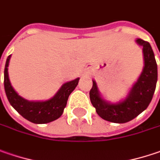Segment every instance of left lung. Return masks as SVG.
<instances>
[{
	"mask_svg": "<svg viewBox=\"0 0 160 160\" xmlns=\"http://www.w3.org/2000/svg\"><path fill=\"white\" fill-rule=\"evenodd\" d=\"M136 42L143 48L144 68L123 102L119 103L105 102L101 98L96 83L92 81V86L89 92L91 102L97 114L108 122L115 123L128 122L146 110L152 100L158 80V66L155 56L148 41L138 38Z\"/></svg>",
	"mask_w": 160,
	"mask_h": 160,
	"instance_id": "obj_1",
	"label": "left lung"
}]
</instances>
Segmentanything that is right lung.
Here are the masks:
<instances>
[{
	"label": "right lung",
	"instance_id": "add662e5",
	"mask_svg": "<svg viewBox=\"0 0 160 160\" xmlns=\"http://www.w3.org/2000/svg\"><path fill=\"white\" fill-rule=\"evenodd\" d=\"M11 56L8 57L4 68V89L11 105L20 115L33 123H48L62 115L67 105L68 96L78 84L79 78L62 85L57 94L45 102H29L20 97L12 88L9 76L8 66Z\"/></svg>",
	"mask_w": 160,
	"mask_h": 160
}]
</instances>
